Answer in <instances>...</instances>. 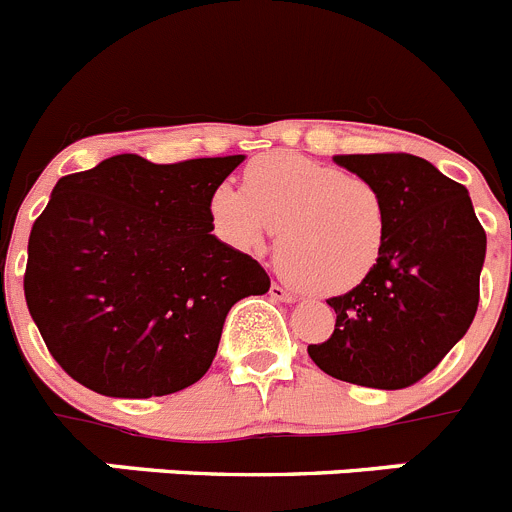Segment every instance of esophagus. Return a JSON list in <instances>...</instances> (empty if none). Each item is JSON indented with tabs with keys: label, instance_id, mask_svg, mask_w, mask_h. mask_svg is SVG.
I'll return each mask as SVG.
<instances>
[{
	"label": "esophagus",
	"instance_id": "34e87169",
	"mask_svg": "<svg viewBox=\"0 0 512 512\" xmlns=\"http://www.w3.org/2000/svg\"><path fill=\"white\" fill-rule=\"evenodd\" d=\"M270 298L280 300V303H295V295L290 293V290H285L283 285H278V283L270 285Z\"/></svg>",
	"mask_w": 512,
	"mask_h": 512
}]
</instances>
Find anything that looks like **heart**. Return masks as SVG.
<instances>
[{
  "label": "heart",
  "mask_w": 512,
  "mask_h": 512,
  "mask_svg": "<svg viewBox=\"0 0 512 512\" xmlns=\"http://www.w3.org/2000/svg\"><path fill=\"white\" fill-rule=\"evenodd\" d=\"M209 217L219 237L242 252L262 250L278 227V267L318 295L364 283L381 260L389 229L379 186L290 151L252 161L245 191L217 186Z\"/></svg>",
  "instance_id": "heart-1"
}]
</instances>
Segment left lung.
<instances>
[{
  "label": "left lung",
  "instance_id": "left-lung-1",
  "mask_svg": "<svg viewBox=\"0 0 512 512\" xmlns=\"http://www.w3.org/2000/svg\"><path fill=\"white\" fill-rule=\"evenodd\" d=\"M379 186L389 209L381 260L369 278L328 300L336 328L308 346L321 371L371 389L417 384L470 328L480 303L487 237L470 194L412 154L333 156Z\"/></svg>",
  "mask_w": 512,
  "mask_h": 512
}]
</instances>
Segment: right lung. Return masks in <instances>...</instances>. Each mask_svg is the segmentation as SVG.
Returning a JSON list of instances; mask_svg holds the SVG:
<instances>
[{"mask_svg":"<svg viewBox=\"0 0 512 512\" xmlns=\"http://www.w3.org/2000/svg\"><path fill=\"white\" fill-rule=\"evenodd\" d=\"M242 161L121 154L57 181L32 224L25 298L78 384L116 399L197 384L229 308L270 290L260 262L212 234L209 199Z\"/></svg>","mask_w":512,"mask_h":512,"instance_id":"1","label":"right lung"}]
</instances>
